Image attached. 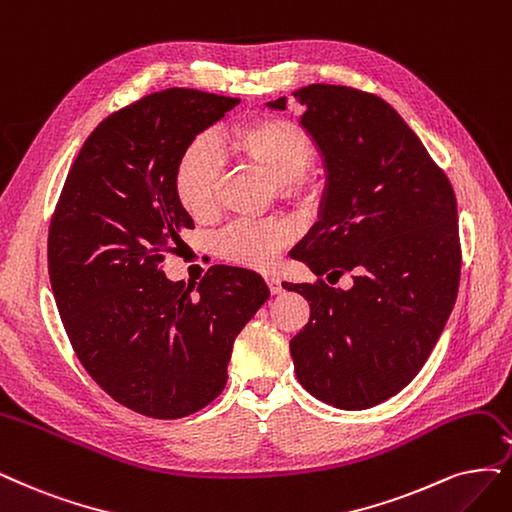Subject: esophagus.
Here are the masks:
<instances>
[{"label":"esophagus","instance_id":"1","mask_svg":"<svg viewBox=\"0 0 512 512\" xmlns=\"http://www.w3.org/2000/svg\"><path fill=\"white\" fill-rule=\"evenodd\" d=\"M266 282H268V287H270V293H272V295H278V293H282V285H280L278 276H274V274H268V276H266Z\"/></svg>","mask_w":512,"mask_h":512}]
</instances>
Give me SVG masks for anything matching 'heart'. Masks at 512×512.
Returning a JSON list of instances; mask_svg holds the SVG:
<instances>
[{
    "instance_id": "b5f03b06",
    "label": "heart",
    "mask_w": 512,
    "mask_h": 512,
    "mask_svg": "<svg viewBox=\"0 0 512 512\" xmlns=\"http://www.w3.org/2000/svg\"><path fill=\"white\" fill-rule=\"evenodd\" d=\"M223 149L263 170L291 200H310L316 192L306 173L314 160V143L299 124L278 116H257L232 126L221 139ZM223 162L213 141L198 137L189 143L175 168V194L183 211L194 219L215 213ZM291 240L285 219H244L217 238V253L244 268L268 270L282 246Z\"/></svg>"
}]
</instances>
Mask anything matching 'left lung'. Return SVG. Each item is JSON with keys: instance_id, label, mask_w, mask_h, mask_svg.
<instances>
[{"instance_id": "obj_1", "label": "left lung", "mask_w": 512, "mask_h": 512, "mask_svg": "<svg viewBox=\"0 0 512 512\" xmlns=\"http://www.w3.org/2000/svg\"><path fill=\"white\" fill-rule=\"evenodd\" d=\"M325 162L318 221L291 257L320 278L282 282L310 301L291 339L295 375L318 401L369 409L401 392L439 342L460 285L456 194L418 135L375 94L331 84L293 92ZM287 109V97L268 103ZM333 285V282H331Z\"/></svg>"}]
</instances>
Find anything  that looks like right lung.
Segmentation results:
<instances>
[{"mask_svg": "<svg viewBox=\"0 0 512 512\" xmlns=\"http://www.w3.org/2000/svg\"><path fill=\"white\" fill-rule=\"evenodd\" d=\"M240 99L166 88L111 113L75 158L48 232V274L69 342L113 401L177 420L215 401L236 335L270 297L251 270L194 287L160 263L192 230L175 194L183 149Z\"/></svg>", "mask_w": 512, "mask_h": 512, "instance_id": "right-lung-1", "label": "right lung"}]
</instances>
